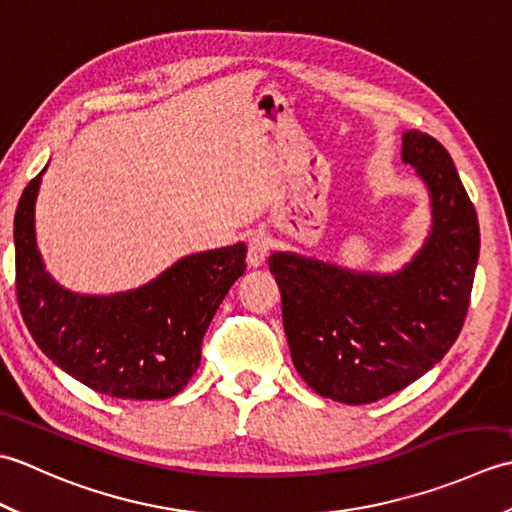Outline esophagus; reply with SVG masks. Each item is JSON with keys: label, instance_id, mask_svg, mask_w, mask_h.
Masks as SVG:
<instances>
[{"label": "esophagus", "instance_id": "1", "mask_svg": "<svg viewBox=\"0 0 512 512\" xmlns=\"http://www.w3.org/2000/svg\"><path fill=\"white\" fill-rule=\"evenodd\" d=\"M268 248H270V239L264 233H253L248 237V257L246 262L250 268H259L264 266L266 257H268Z\"/></svg>", "mask_w": 512, "mask_h": 512}]
</instances>
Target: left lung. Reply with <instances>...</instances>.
<instances>
[{
    "instance_id": "1",
    "label": "left lung",
    "mask_w": 512,
    "mask_h": 512,
    "mask_svg": "<svg viewBox=\"0 0 512 512\" xmlns=\"http://www.w3.org/2000/svg\"><path fill=\"white\" fill-rule=\"evenodd\" d=\"M402 162L429 191L431 228L396 273H361L299 253H273L270 273L297 372L319 396L367 405L442 361L469 310L480 224L449 151L402 134Z\"/></svg>"
}]
</instances>
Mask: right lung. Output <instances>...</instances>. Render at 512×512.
Instances as JSON below:
<instances>
[{"instance_id": "1", "label": "right lung", "mask_w": 512, "mask_h": 512, "mask_svg": "<svg viewBox=\"0 0 512 512\" xmlns=\"http://www.w3.org/2000/svg\"><path fill=\"white\" fill-rule=\"evenodd\" d=\"M48 165L21 193L15 213L17 301L39 350L65 374L99 394L162 400L189 383L202 339L226 292L246 270V246L204 250L136 290L81 295L43 264L35 204Z\"/></svg>"}]
</instances>
